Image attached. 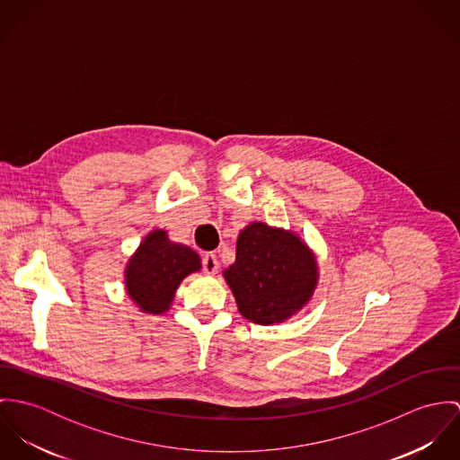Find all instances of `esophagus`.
<instances>
[{
  "mask_svg": "<svg viewBox=\"0 0 460 460\" xmlns=\"http://www.w3.org/2000/svg\"><path fill=\"white\" fill-rule=\"evenodd\" d=\"M201 267L205 274H216V270L219 269V262L214 253H205L201 259Z\"/></svg>",
  "mask_w": 460,
  "mask_h": 460,
  "instance_id": "34e87169",
  "label": "esophagus"
}]
</instances>
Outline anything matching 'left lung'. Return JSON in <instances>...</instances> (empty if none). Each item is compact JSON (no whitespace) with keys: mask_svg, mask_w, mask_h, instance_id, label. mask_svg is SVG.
<instances>
[{"mask_svg":"<svg viewBox=\"0 0 460 460\" xmlns=\"http://www.w3.org/2000/svg\"><path fill=\"white\" fill-rule=\"evenodd\" d=\"M223 274L239 312L263 326L297 314L317 285V263L308 246L263 223H252L239 234L235 262Z\"/></svg>","mask_w":460,"mask_h":460,"instance_id":"obj_1","label":"left lung"}]
</instances>
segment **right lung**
<instances>
[{"mask_svg": "<svg viewBox=\"0 0 460 460\" xmlns=\"http://www.w3.org/2000/svg\"><path fill=\"white\" fill-rule=\"evenodd\" d=\"M199 267V257L191 248L172 243L164 230H154L128 263V294L145 314H163L181 281Z\"/></svg>", "mask_w": 460, "mask_h": 460, "instance_id": "right-lung-1", "label": "right lung"}]
</instances>
